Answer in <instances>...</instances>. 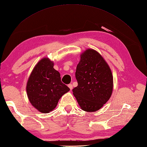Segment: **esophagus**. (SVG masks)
I'll list each match as a JSON object with an SVG mask.
<instances>
[{"mask_svg":"<svg viewBox=\"0 0 147 147\" xmlns=\"http://www.w3.org/2000/svg\"><path fill=\"white\" fill-rule=\"evenodd\" d=\"M68 87H69V88L70 89V90H71L73 89V86H72V85H71V84H69V85H68Z\"/></svg>","mask_w":147,"mask_h":147,"instance_id":"34e87169","label":"esophagus"}]
</instances>
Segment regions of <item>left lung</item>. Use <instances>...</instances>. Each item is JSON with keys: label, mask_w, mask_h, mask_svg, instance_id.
I'll return each mask as SVG.
<instances>
[{"label": "left lung", "mask_w": 147, "mask_h": 147, "mask_svg": "<svg viewBox=\"0 0 147 147\" xmlns=\"http://www.w3.org/2000/svg\"><path fill=\"white\" fill-rule=\"evenodd\" d=\"M76 77L78 85L72 92L81 109L96 112L110 99L113 87L112 73L97 51L88 49L82 53Z\"/></svg>", "instance_id": "8db88e82"}]
</instances>
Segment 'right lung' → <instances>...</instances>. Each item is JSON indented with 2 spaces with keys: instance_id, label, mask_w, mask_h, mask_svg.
Wrapping results in <instances>:
<instances>
[{
  "instance_id": "1",
  "label": "right lung",
  "mask_w": 147,
  "mask_h": 147,
  "mask_svg": "<svg viewBox=\"0 0 147 147\" xmlns=\"http://www.w3.org/2000/svg\"><path fill=\"white\" fill-rule=\"evenodd\" d=\"M53 62L43 58L32 70L27 83L28 98L39 112L47 113L54 109L59 99L70 88L61 82L60 74L53 68Z\"/></svg>"
}]
</instances>
